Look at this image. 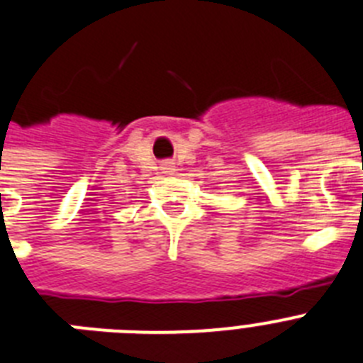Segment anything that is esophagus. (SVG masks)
<instances>
[{
	"label": "esophagus",
	"instance_id": "34e87169",
	"mask_svg": "<svg viewBox=\"0 0 363 363\" xmlns=\"http://www.w3.org/2000/svg\"><path fill=\"white\" fill-rule=\"evenodd\" d=\"M160 173H164V175H173L175 173V166H173V162H169V160H164V162H160Z\"/></svg>",
	"mask_w": 363,
	"mask_h": 363
}]
</instances>
